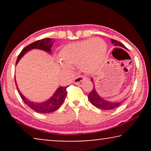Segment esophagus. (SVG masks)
Returning a JSON list of instances; mask_svg holds the SVG:
<instances>
[{"label":"esophagus","instance_id":"1","mask_svg":"<svg viewBox=\"0 0 151 151\" xmlns=\"http://www.w3.org/2000/svg\"><path fill=\"white\" fill-rule=\"evenodd\" d=\"M85 78H85V76H81V75L78 76L75 78V79H74L73 82H74V83H75V84H78V83H80V82H81L82 80L85 79Z\"/></svg>","mask_w":151,"mask_h":151}]
</instances>
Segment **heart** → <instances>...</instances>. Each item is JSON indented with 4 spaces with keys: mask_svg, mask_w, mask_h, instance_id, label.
I'll use <instances>...</instances> for the list:
<instances>
[{
    "mask_svg": "<svg viewBox=\"0 0 151 151\" xmlns=\"http://www.w3.org/2000/svg\"><path fill=\"white\" fill-rule=\"evenodd\" d=\"M107 47L101 38H89L69 45L60 52L62 59L71 65H80L86 72L96 71L104 62Z\"/></svg>",
    "mask_w": 151,
    "mask_h": 151,
    "instance_id": "1",
    "label": "heart"
}]
</instances>
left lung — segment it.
<instances>
[{
    "mask_svg": "<svg viewBox=\"0 0 151 151\" xmlns=\"http://www.w3.org/2000/svg\"><path fill=\"white\" fill-rule=\"evenodd\" d=\"M111 42L115 45V46H120L124 47V48H126L124 45L122 43L119 42V41L111 39ZM91 81L93 82V79H91ZM88 98L89 99L90 102L92 103V104H93L95 106L97 107V108L102 109V110H111V109H115L117 108V106H119V105L124 102V101H122V102H109V101L105 100L104 99L101 98V97L97 93L94 85L92 91L89 93V94H88Z\"/></svg>",
    "mask_w": 151,
    "mask_h": 151,
    "instance_id": "obj_1",
    "label": "left lung"
}]
</instances>
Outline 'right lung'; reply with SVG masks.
Returning a JSON list of instances; mask_svg holds the SVG:
<instances>
[{
    "instance_id": "add662e5",
    "label": "right lung",
    "mask_w": 151,
    "mask_h": 151,
    "mask_svg": "<svg viewBox=\"0 0 151 151\" xmlns=\"http://www.w3.org/2000/svg\"><path fill=\"white\" fill-rule=\"evenodd\" d=\"M53 40H51L50 38H44L42 39V40L31 43L30 45H27V46L24 47V48L21 51V52H20L19 55H18L17 60H16V64L18 63L20 59L29 50H32V49H42V50H44L45 51H47V52H51V47L53 46ZM16 85L17 86L16 82ZM68 86H60V87H59L57 89L56 91L55 92L54 95H53L49 100L45 102L40 103V104L30 102L29 100H28L27 99L24 98V97L22 96L21 93L20 92V91L18 90V87L17 89L18 91V92H19L20 96L21 97L22 100H23L24 102L27 105H28L31 109H32L34 111L40 113H49L56 111L64 102L67 94V88Z\"/></svg>"
}]
</instances>
